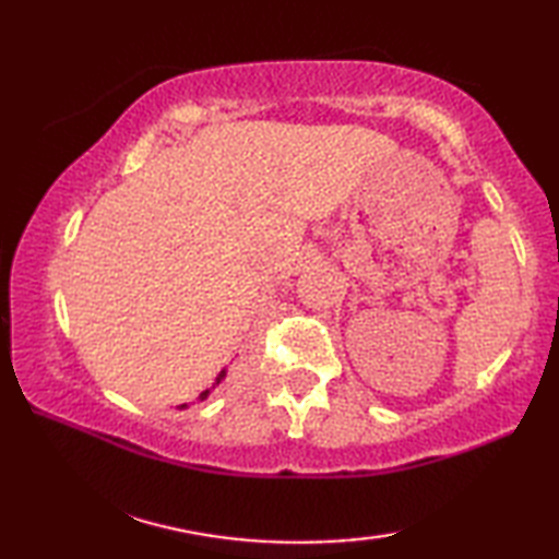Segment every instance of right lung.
I'll list each match as a JSON object with an SVG mask.
<instances>
[{
    "label": "right lung",
    "mask_w": 559,
    "mask_h": 559,
    "mask_svg": "<svg viewBox=\"0 0 559 559\" xmlns=\"http://www.w3.org/2000/svg\"><path fill=\"white\" fill-rule=\"evenodd\" d=\"M225 374H228V372H225V370H221V374L216 377V382H213V386H209L206 391H201V394H199V401H204V399H209V394H211V391L213 389H216L221 382H223V379H225ZM180 408H187V403H182V406Z\"/></svg>",
    "instance_id": "add662e5"
}]
</instances>
